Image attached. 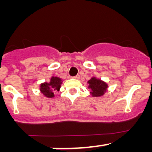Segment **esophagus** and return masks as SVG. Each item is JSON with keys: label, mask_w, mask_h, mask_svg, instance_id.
Masks as SVG:
<instances>
[{"label": "esophagus", "mask_w": 152, "mask_h": 152, "mask_svg": "<svg viewBox=\"0 0 152 152\" xmlns=\"http://www.w3.org/2000/svg\"><path fill=\"white\" fill-rule=\"evenodd\" d=\"M73 79H79V78H80V75L77 74V75H76V76H73Z\"/></svg>", "instance_id": "34e87169"}]
</instances>
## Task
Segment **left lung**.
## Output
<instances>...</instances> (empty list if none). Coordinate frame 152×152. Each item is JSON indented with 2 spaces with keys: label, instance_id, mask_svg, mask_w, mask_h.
Masks as SVG:
<instances>
[{
  "label": "left lung",
  "instance_id": "1",
  "mask_svg": "<svg viewBox=\"0 0 152 152\" xmlns=\"http://www.w3.org/2000/svg\"><path fill=\"white\" fill-rule=\"evenodd\" d=\"M89 89L91 90V94L93 96L99 97L104 94L107 90V85L103 81L98 79L96 78H92L90 80L88 81Z\"/></svg>",
  "mask_w": 152,
  "mask_h": 152
}]
</instances>
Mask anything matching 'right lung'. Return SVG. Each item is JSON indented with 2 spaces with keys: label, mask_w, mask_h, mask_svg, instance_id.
I'll use <instances>...</instances> for the list:
<instances>
[{
  "label": "right lung",
  "mask_w": 152,
  "mask_h": 152,
  "mask_svg": "<svg viewBox=\"0 0 152 152\" xmlns=\"http://www.w3.org/2000/svg\"><path fill=\"white\" fill-rule=\"evenodd\" d=\"M62 80L59 77H51L50 82H45L40 85V91L42 94L48 98H52L54 96L53 91H59L60 89Z\"/></svg>",
  "instance_id": "add662e5"
}]
</instances>
